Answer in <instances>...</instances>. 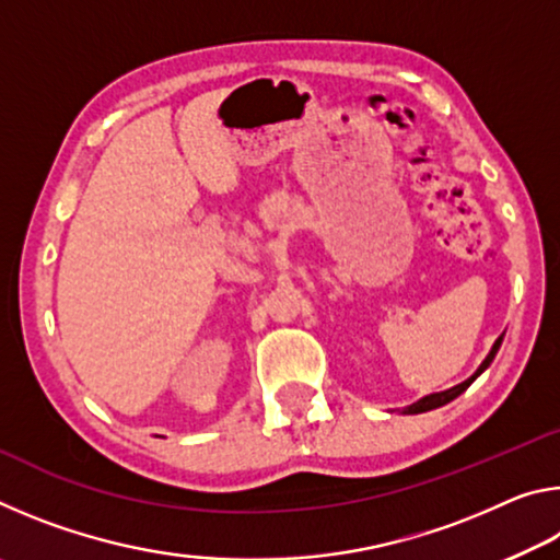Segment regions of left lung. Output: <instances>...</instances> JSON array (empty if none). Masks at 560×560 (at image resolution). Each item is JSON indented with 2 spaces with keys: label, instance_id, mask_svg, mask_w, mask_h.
Returning <instances> with one entry per match:
<instances>
[{
  "label": "left lung",
  "instance_id": "obj_1",
  "mask_svg": "<svg viewBox=\"0 0 560 560\" xmlns=\"http://www.w3.org/2000/svg\"><path fill=\"white\" fill-rule=\"evenodd\" d=\"M501 340H504V336H499L497 338V343L491 346V350H489V355L485 358V363H481L479 368H477V373H474L471 377H467V381L464 383H459V385H454V387H450V390H442V393H432V395H424L422 400H417V402H412L410 407H405V415H420V412H428V410H434V407H442V405H447V402H452L454 397H459L464 390H467V387L477 381V377L487 371V368L491 365V360H494V355H497V350L501 348Z\"/></svg>",
  "mask_w": 560,
  "mask_h": 560
}]
</instances>
